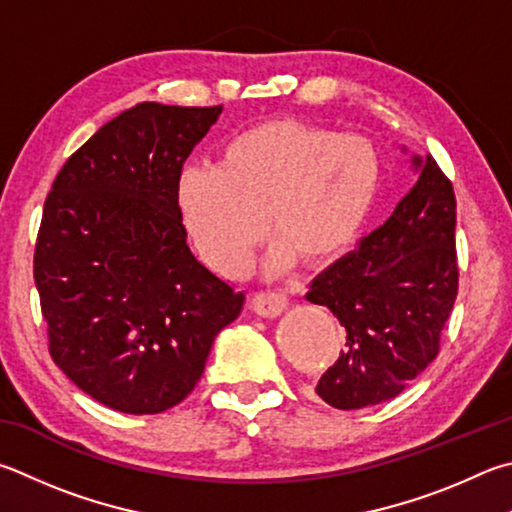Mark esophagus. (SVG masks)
<instances>
[{
  "mask_svg": "<svg viewBox=\"0 0 512 512\" xmlns=\"http://www.w3.org/2000/svg\"><path fill=\"white\" fill-rule=\"evenodd\" d=\"M288 306V297L275 291H266V293H255L253 297V311L262 318H277L282 315Z\"/></svg>",
  "mask_w": 512,
  "mask_h": 512,
  "instance_id": "34e87169",
  "label": "esophagus"
}]
</instances>
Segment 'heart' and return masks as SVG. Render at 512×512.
Here are the masks:
<instances>
[{
    "label": "heart",
    "mask_w": 512,
    "mask_h": 512,
    "mask_svg": "<svg viewBox=\"0 0 512 512\" xmlns=\"http://www.w3.org/2000/svg\"><path fill=\"white\" fill-rule=\"evenodd\" d=\"M378 181V156L367 138L268 120L230 138L217 167H183L174 201L203 259L217 273L239 277L266 224L277 239L271 271L295 257L322 264L338 255L367 221Z\"/></svg>",
    "instance_id": "b5f03b06"
}]
</instances>
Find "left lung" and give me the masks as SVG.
I'll return each mask as SVG.
<instances>
[{"label": "left lung", "mask_w": 512, "mask_h": 512, "mask_svg": "<svg viewBox=\"0 0 512 512\" xmlns=\"http://www.w3.org/2000/svg\"><path fill=\"white\" fill-rule=\"evenodd\" d=\"M383 226L315 277L306 300L336 315L347 345L315 392L336 410H360L403 392L439 356L459 291L457 199L430 154Z\"/></svg>", "instance_id": "left-lung-1"}]
</instances>
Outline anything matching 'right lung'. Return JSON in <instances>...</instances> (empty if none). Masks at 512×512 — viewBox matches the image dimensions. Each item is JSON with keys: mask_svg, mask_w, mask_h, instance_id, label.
<instances>
[{"mask_svg": "<svg viewBox=\"0 0 512 512\" xmlns=\"http://www.w3.org/2000/svg\"><path fill=\"white\" fill-rule=\"evenodd\" d=\"M219 114L141 102L69 156L44 201L33 277L49 353L116 412L179 405L244 306L192 255L174 201L185 159Z\"/></svg>", "mask_w": 512, "mask_h": 512, "instance_id": "obj_1", "label": "right lung"}]
</instances>
